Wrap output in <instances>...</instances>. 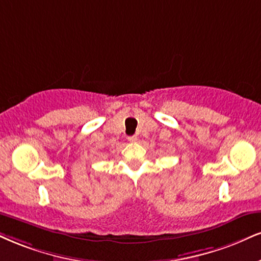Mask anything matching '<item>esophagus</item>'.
Masks as SVG:
<instances>
[{
  "label": "esophagus",
  "mask_w": 261,
  "mask_h": 261,
  "mask_svg": "<svg viewBox=\"0 0 261 261\" xmlns=\"http://www.w3.org/2000/svg\"><path fill=\"white\" fill-rule=\"evenodd\" d=\"M137 140H138L137 136H132V137H128V141H129V143H136Z\"/></svg>",
  "instance_id": "obj_1"
}]
</instances>
